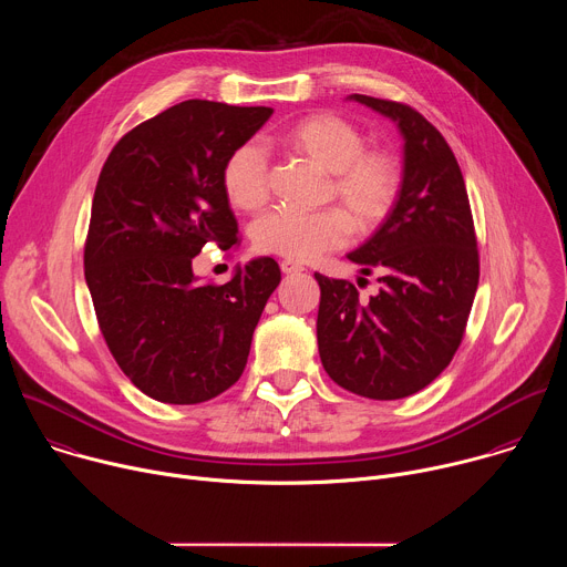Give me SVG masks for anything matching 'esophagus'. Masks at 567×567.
Here are the masks:
<instances>
[{
	"label": "esophagus",
	"instance_id": "1",
	"mask_svg": "<svg viewBox=\"0 0 567 567\" xmlns=\"http://www.w3.org/2000/svg\"><path fill=\"white\" fill-rule=\"evenodd\" d=\"M280 269H282L285 276H293V274L305 271V267L298 265V262H293V260H282V262H280Z\"/></svg>",
	"mask_w": 567,
	"mask_h": 567
}]
</instances>
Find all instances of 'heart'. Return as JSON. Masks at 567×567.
<instances>
[{
    "mask_svg": "<svg viewBox=\"0 0 567 567\" xmlns=\"http://www.w3.org/2000/svg\"><path fill=\"white\" fill-rule=\"evenodd\" d=\"M276 143L305 156L330 175L328 195L346 213L326 208L298 213L278 208L254 224V247L260 254L309 262L320 254L341 249L352 226L359 233L374 230L392 210L401 173L392 154L368 150L357 125L337 114H309L287 125ZM221 186L239 210H258L269 199V166L265 152L245 143L235 147L221 168Z\"/></svg>",
    "mask_w": 567,
    "mask_h": 567,
    "instance_id": "1",
    "label": "heart"
}]
</instances>
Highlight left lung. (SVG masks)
<instances>
[{
    "label": "left lung",
    "mask_w": 567,
    "mask_h": 567,
    "mask_svg": "<svg viewBox=\"0 0 567 567\" xmlns=\"http://www.w3.org/2000/svg\"><path fill=\"white\" fill-rule=\"evenodd\" d=\"M390 118L403 138L396 202L348 254L363 276L379 274L368 302L348 280L320 274L316 320L322 368L341 388L379 401L426 388L462 343L480 262L466 186L444 136L413 107L352 94Z\"/></svg>",
    "instance_id": "left-lung-1"
}]
</instances>
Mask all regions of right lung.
<instances>
[{
  "mask_svg": "<svg viewBox=\"0 0 567 567\" xmlns=\"http://www.w3.org/2000/svg\"><path fill=\"white\" fill-rule=\"evenodd\" d=\"M271 114L184 101L127 132L101 171L85 280L112 357L156 401L186 406L228 390L280 285L274 258L237 267L226 285L193 274L208 241H239L221 168Z\"/></svg>",
  "mask_w": 567,
  "mask_h": 567,
  "instance_id": "add662e5",
  "label": "right lung"
}]
</instances>
